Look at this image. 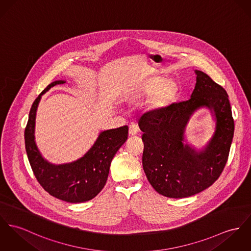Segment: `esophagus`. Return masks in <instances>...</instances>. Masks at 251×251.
<instances>
[{"label": "esophagus", "mask_w": 251, "mask_h": 251, "mask_svg": "<svg viewBox=\"0 0 251 251\" xmlns=\"http://www.w3.org/2000/svg\"><path fill=\"white\" fill-rule=\"evenodd\" d=\"M137 133H138L137 125H135V123L130 124V126H129V135L134 136V135H137Z\"/></svg>", "instance_id": "obj_1"}]
</instances>
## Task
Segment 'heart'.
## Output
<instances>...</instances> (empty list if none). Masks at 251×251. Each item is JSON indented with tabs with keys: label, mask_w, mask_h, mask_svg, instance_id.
I'll use <instances>...</instances> for the list:
<instances>
[{
	"label": "heart",
	"mask_w": 251,
	"mask_h": 251,
	"mask_svg": "<svg viewBox=\"0 0 251 251\" xmlns=\"http://www.w3.org/2000/svg\"><path fill=\"white\" fill-rule=\"evenodd\" d=\"M177 92V83L173 79L153 76L135 90L133 97L140 98L150 96L147 100V108L152 112H157L167 108L173 102Z\"/></svg>",
	"instance_id": "1"
}]
</instances>
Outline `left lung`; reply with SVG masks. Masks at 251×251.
I'll list each match as a JSON object with an SVG mask.
<instances>
[{
    "label": "left lung",
    "mask_w": 251,
    "mask_h": 251,
    "mask_svg": "<svg viewBox=\"0 0 251 251\" xmlns=\"http://www.w3.org/2000/svg\"><path fill=\"white\" fill-rule=\"evenodd\" d=\"M196 85L190 98L167 108L145 113L138 120L143 132L142 166L157 193L181 199L211 186L223 172L234 135V120L226 90L201 71H195ZM206 107L215 120L208 144L196 151L185 140L188 121L199 108Z\"/></svg>",
    "instance_id": "1"
}]
</instances>
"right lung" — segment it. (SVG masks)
<instances>
[{
    "mask_svg": "<svg viewBox=\"0 0 251 251\" xmlns=\"http://www.w3.org/2000/svg\"><path fill=\"white\" fill-rule=\"evenodd\" d=\"M65 83L50 84L33 102L25 130L27 157L41 186L59 200L78 203L94 199L106 184L111 162L128 138V126L101 132L90 150L82 157L64 164H52L43 157L35 142V119L42 96L50 88Z\"/></svg>",
    "mask_w": 251,
    "mask_h": 251,
    "instance_id": "right-lung-1",
    "label": "right lung"
}]
</instances>
